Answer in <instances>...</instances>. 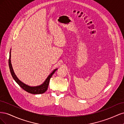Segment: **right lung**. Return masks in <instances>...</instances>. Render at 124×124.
<instances>
[{
	"mask_svg": "<svg viewBox=\"0 0 124 124\" xmlns=\"http://www.w3.org/2000/svg\"><path fill=\"white\" fill-rule=\"evenodd\" d=\"M11 51H10V55H9V66L10 70V72L11 75L13 78L14 81H16V83L20 85V87H21L23 89H24L25 91L27 92L32 93V94H41V93H43L46 92L48 88V84H49V82L51 78L53 76V74L54 73L55 71L57 70V69H54L52 72L50 73V74L48 75V76L46 78V80L43 82V83L40 85L36 86H31L28 85L27 84H25L23 82H22L18 79V78L16 77V74H15L14 70L12 68V64H11Z\"/></svg>",
	"mask_w": 124,
	"mask_h": 124,
	"instance_id": "add662e5",
	"label": "right lung"
}]
</instances>
